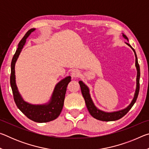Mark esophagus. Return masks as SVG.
<instances>
[{
    "mask_svg": "<svg viewBox=\"0 0 149 149\" xmlns=\"http://www.w3.org/2000/svg\"><path fill=\"white\" fill-rule=\"evenodd\" d=\"M71 74H72V76L74 78H77L80 75V72H79V70H73L71 73Z\"/></svg>",
    "mask_w": 149,
    "mask_h": 149,
    "instance_id": "obj_1",
    "label": "esophagus"
}]
</instances>
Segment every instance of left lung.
<instances>
[{
  "label": "left lung",
  "mask_w": 149,
  "mask_h": 149,
  "mask_svg": "<svg viewBox=\"0 0 149 149\" xmlns=\"http://www.w3.org/2000/svg\"><path fill=\"white\" fill-rule=\"evenodd\" d=\"M123 37H124L125 39L128 40L127 37L125 36L124 34H123ZM128 46H130L131 48H132V50H133L135 53V66L136 68H137V88H136V91H135V96L134 98L132 100V102L131 104L128 106V107L125 108V109L122 110H119L117 111V112H103L102 110H100L98 109V108L95 107L94 103H93V100L91 98V96L89 94V88H88L86 85H85L83 81H79V84L81 87V93L83 97H84L85 101V104H86L87 108L89 112L90 113V114L92 116L95 118V119L99 120L100 121H104V122H110V121H116L120 119L122 117L124 116L127 114V113L129 112L131 108H132L133 104H135V102L137 100V99L138 97V95H139V79H140V67L138 63V60H137V54L135 53V50L133 49L132 46L127 42H126Z\"/></svg>",
  "instance_id": "left-lung-1"
}]
</instances>
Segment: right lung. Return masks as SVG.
<instances>
[{
	"label": "right lung",
	"mask_w": 149,
	"mask_h": 149,
	"mask_svg": "<svg viewBox=\"0 0 149 149\" xmlns=\"http://www.w3.org/2000/svg\"><path fill=\"white\" fill-rule=\"evenodd\" d=\"M35 28H32L27 31L18 44V47L12 58L11 62V74H10V85L13 93L14 102L17 107L23 114L26 116L29 119L35 122L44 123L49 122L56 119L62 112L65 95L66 92L68 84L71 81V77L68 76L60 81L54 88L52 93L51 100L49 104L43 105H33L29 104L22 99L17 91V88L15 80V64L18 58L20 52L26 43V39L34 31Z\"/></svg>",
	"instance_id": "right-lung-1"
}]
</instances>
